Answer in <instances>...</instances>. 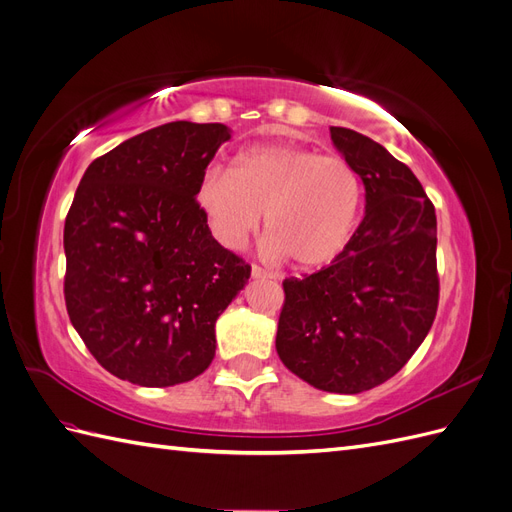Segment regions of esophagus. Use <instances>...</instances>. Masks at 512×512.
Masks as SVG:
<instances>
[{"instance_id":"1","label":"esophagus","mask_w":512,"mask_h":512,"mask_svg":"<svg viewBox=\"0 0 512 512\" xmlns=\"http://www.w3.org/2000/svg\"><path fill=\"white\" fill-rule=\"evenodd\" d=\"M252 277L254 280H275V273L262 269L258 265H252Z\"/></svg>"}]
</instances>
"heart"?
Listing matches in <instances>:
<instances>
[{
    "label": "heart",
    "instance_id": "obj_1",
    "mask_svg": "<svg viewBox=\"0 0 512 512\" xmlns=\"http://www.w3.org/2000/svg\"><path fill=\"white\" fill-rule=\"evenodd\" d=\"M211 232L237 250L265 213L267 247L299 267H318L344 252L361 211V181L337 156L294 145L243 151L232 170L209 168L198 188Z\"/></svg>",
    "mask_w": 512,
    "mask_h": 512
}]
</instances>
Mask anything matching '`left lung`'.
<instances>
[{"mask_svg": "<svg viewBox=\"0 0 512 512\" xmlns=\"http://www.w3.org/2000/svg\"><path fill=\"white\" fill-rule=\"evenodd\" d=\"M331 141L363 181L365 215L329 267L284 280L275 348L307 384L354 395L393 378L431 329L438 224L421 181L382 145L335 126Z\"/></svg>", "mask_w": 512, "mask_h": 512, "instance_id": "1", "label": "left lung"}]
</instances>
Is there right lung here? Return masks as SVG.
<instances>
[{
    "instance_id": "right-lung-1",
    "label": "right lung",
    "mask_w": 512,
    "mask_h": 512,
    "mask_svg": "<svg viewBox=\"0 0 512 512\" xmlns=\"http://www.w3.org/2000/svg\"><path fill=\"white\" fill-rule=\"evenodd\" d=\"M224 123L170 121L94 160L64 226L72 327L113 376L190 382L215 356V320L250 265L213 239L196 194Z\"/></svg>"
}]
</instances>
